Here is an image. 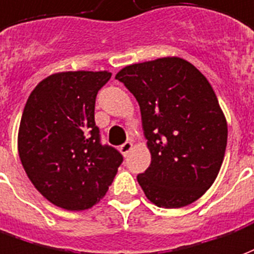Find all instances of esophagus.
Segmentation results:
<instances>
[{"mask_svg":"<svg viewBox=\"0 0 254 254\" xmlns=\"http://www.w3.org/2000/svg\"><path fill=\"white\" fill-rule=\"evenodd\" d=\"M131 149H132V142H131V140H127V142H125V143H123V145L120 146V153H122V154L125 155H127L129 153V151H131Z\"/></svg>","mask_w":254,"mask_h":254,"instance_id":"esophagus-1","label":"esophagus"}]
</instances>
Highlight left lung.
<instances>
[{"instance_id":"1","label":"left lung","mask_w":254,"mask_h":254,"mask_svg":"<svg viewBox=\"0 0 254 254\" xmlns=\"http://www.w3.org/2000/svg\"><path fill=\"white\" fill-rule=\"evenodd\" d=\"M138 101L151 164L136 176L162 208L197 200L215 181L227 123L215 92L197 68L177 57L126 66L116 74Z\"/></svg>"}]
</instances>
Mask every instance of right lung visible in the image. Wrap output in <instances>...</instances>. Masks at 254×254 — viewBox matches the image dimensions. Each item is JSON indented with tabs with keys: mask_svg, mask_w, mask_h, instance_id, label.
I'll list each match as a JSON object with an SVG mask.
<instances>
[{
	"mask_svg": "<svg viewBox=\"0 0 254 254\" xmlns=\"http://www.w3.org/2000/svg\"><path fill=\"white\" fill-rule=\"evenodd\" d=\"M108 71H64L29 94L18 128V155L35 188L61 208L88 210L107 193L123 155L103 145L94 123Z\"/></svg>",
	"mask_w": 254,
	"mask_h": 254,
	"instance_id": "right-lung-1",
	"label": "right lung"
}]
</instances>
